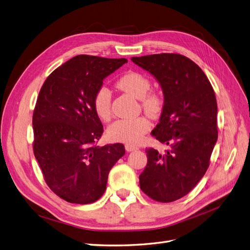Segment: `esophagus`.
I'll use <instances>...</instances> for the list:
<instances>
[{
    "label": "esophagus",
    "mask_w": 250,
    "mask_h": 250,
    "mask_svg": "<svg viewBox=\"0 0 250 250\" xmlns=\"http://www.w3.org/2000/svg\"><path fill=\"white\" fill-rule=\"evenodd\" d=\"M125 149H126V151H128V152H130V151L138 150L139 147L138 146H134V145H130V144H126Z\"/></svg>",
    "instance_id": "obj_1"
}]
</instances>
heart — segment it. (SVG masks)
<instances>
[{"mask_svg":"<svg viewBox=\"0 0 250 250\" xmlns=\"http://www.w3.org/2000/svg\"><path fill=\"white\" fill-rule=\"evenodd\" d=\"M117 85L121 90L141 100V106L148 116L156 118L164 107L163 97L155 90H151V82L145 75L137 71H128L121 76ZM93 108L97 117L103 122H108L112 116L111 92L106 86L98 87L93 97ZM150 122L146 117L119 120L107 129L108 138L113 142L138 144L150 129Z\"/></svg>","mask_w":250,"mask_h":250,"instance_id":"b5f03b06","label":"heart"}]
</instances>
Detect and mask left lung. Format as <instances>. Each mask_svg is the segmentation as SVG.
I'll use <instances>...</instances> for the list:
<instances>
[{"label":"left lung","instance_id":"1","mask_svg":"<svg viewBox=\"0 0 250 250\" xmlns=\"http://www.w3.org/2000/svg\"><path fill=\"white\" fill-rule=\"evenodd\" d=\"M160 82L165 97L160 123L151 134L164 152L146 148L141 190L151 199L172 202L191 192L206 174L218 139L217 100L207 75L176 53L132 57Z\"/></svg>","mask_w":250,"mask_h":250}]
</instances>
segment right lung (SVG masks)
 Listing matches in <instances>:
<instances>
[{"mask_svg":"<svg viewBox=\"0 0 250 250\" xmlns=\"http://www.w3.org/2000/svg\"><path fill=\"white\" fill-rule=\"evenodd\" d=\"M126 62L77 55L53 71L40 90L32 118L33 152L51 191L67 202L99 199L110 169L125 154L123 144L97 146L103 125L93 97L103 79Z\"/></svg>","mask_w":250,"mask_h":250,"instance_id":"1","label":"right lung"}]
</instances>
